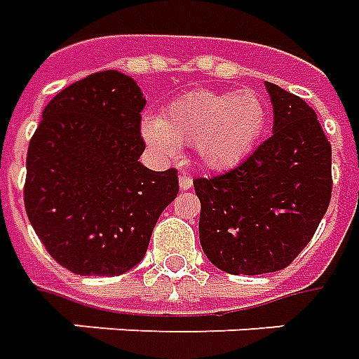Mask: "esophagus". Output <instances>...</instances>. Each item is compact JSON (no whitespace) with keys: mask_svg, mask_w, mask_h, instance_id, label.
<instances>
[{"mask_svg":"<svg viewBox=\"0 0 359 359\" xmlns=\"http://www.w3.org/2000/svg\"><path fill=\"white\" fill-rule=\"evenodd\" d=\"M193 187V177L187 174L180 175V189L182 191H187V189H191Z\"/></svg>","mask_w":359,"mask_h":359,"instance_id":"1","label":"esophagus"}]
</instances>
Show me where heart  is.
I'll list each match as a JSON object with an SVG mask.
<instances>
[{"label": "heart", "instance_id": "1", "mask_svg": "<svg viewBox=\"0 0 359 359\" xmlns=\"http://www.w3.org/2000/svg\"><path fill=\"white\" fill-rule=\"evenodd\" d=\"M266 119L269 108L255 90H199L170 104L162 119L147 121L144 135L164 154H174L177 144H195L205 166L224 170L253 151Z\"/></svg>", "mask_w": 359, "mask_h": 359}]
</instances>
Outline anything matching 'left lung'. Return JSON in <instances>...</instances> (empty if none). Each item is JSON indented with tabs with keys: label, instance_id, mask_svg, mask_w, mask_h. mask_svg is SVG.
I'll return each mask as SVG.
<instances>
[{
	"label": "left lung",
	"instance_id": "8db88e82",
	"mask_svg": "<svg viewBox=\"0 0 359 359\" xmlns=\"http://www.w3.org/2000/svg\"><path fill=\"white\" fill-rule=\"evenodd\" d=\"M266 90L273 135L232 170L193 182L203 251L230 274L286 269L317 232L332 193V152L313 108L273 83Z\"/></svg>",
	"mask_w": 359,
	"mask_h": 359
}]
</instances>
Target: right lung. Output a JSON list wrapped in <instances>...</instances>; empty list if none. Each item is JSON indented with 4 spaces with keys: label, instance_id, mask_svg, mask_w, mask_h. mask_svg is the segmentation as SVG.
<instances>
[{
    "label": "right lung",
    "instance_id": "right-lung-1",
    "mask_svg": "<svg viewBox=\"0 0 359 359\" xmlns=\"http://www.w3.org/2000/svg\"><path fill=\"white\" fill-rule=\"evenodd\" d=\"M144 104L133 79L98 71L55 94L30 139L25 208L46 251L71 273L133 269L180 191L175 168L139 162Z\"/></svg>",
    "mask_w": 359,
    "mask_h": 359
}]
</instances>
